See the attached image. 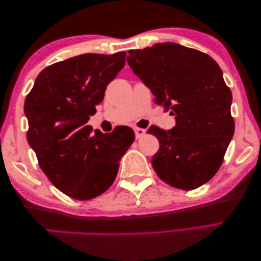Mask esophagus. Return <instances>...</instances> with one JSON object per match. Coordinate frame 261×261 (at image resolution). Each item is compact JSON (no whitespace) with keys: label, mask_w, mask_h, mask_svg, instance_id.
Returning a JSON list of instances; mask_svg holds the SVG:
<instances>
[{"label":"esophagus","mask_w":261,"mask_h":261,"mask_svg":"<svg viewBox=\"0 0 261 261\" xmlns=\"http://www.w3.org/2000/svg\"><path fill=\"white\" fill-rule=\"evenodd\" d=\"M134 130H135V136H136V139H140V138H142V136L146 134V129H144V128H139V127H136V128H134Z\"/></svg>","instance_id":"1"}]
</instances>
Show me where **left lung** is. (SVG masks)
<instances>
[{"mask_svg": "<svg viewBox=\"0 0 261 261\" xmlns=\"http://www.w3.org/2000/svg\"><path fill=\"white\" fill-rule=\"evenodd\" d=\"M127 62L150 89L155 104L176 118L171 130L148 129L160 142L153 170L170 186L198 189L221 168L234 132L232 93L220 66L208 54L174 42L130 49Z\"/></svg>", "mask_w": 261, "mask_h": 261, "instance_id": "obj_1", "label": "left lung"}]
</instances>
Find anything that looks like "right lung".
<instances>
[{"mask_svg": "<svg viewBox=\"0 0 261 261\" xmlns=\"http://www.w3.org/2000/svg\"><path fill=\"white\" fill-rule=\"evenodd\" d=\"M126 53L82 54L46 67L25 98L28 142L50 182L72 199L91 200L114 182L135 140L127 126L104 134L87 125Z\"/></svg>", "mask_w": 261, "mask_h": 261, "instance_id": "obj_1", "label": "right lung"}]
</instances>
